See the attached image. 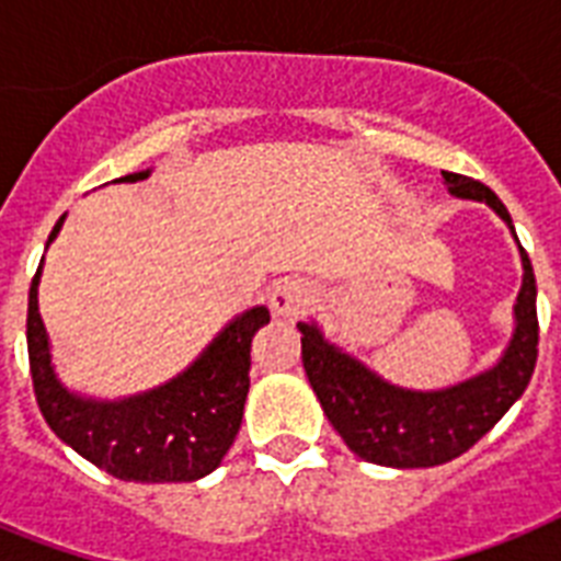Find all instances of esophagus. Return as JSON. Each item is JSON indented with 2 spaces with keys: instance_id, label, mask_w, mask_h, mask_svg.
Returning a JSON list of instances; mask_svg holds the SVG:
<instances>
[{
  "instance_id": "1",
  "label": "esophagus",
  "mask_w": 561,
  "mask_h": 561,
  "mask_svg": "<svg viewBox=\"0 0 561 561\" xmlns=\"http://www.w3.org/2000/svg\"><path fill=\"white\" fill-rule=\"evenodd\" d=\"M311 288L302 279H282L273 285L271 290V311L285 320H297L299 314H306V308L311 306Z\"/></svg>"
}]
</instances>
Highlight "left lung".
<instances>
[{"label":"left lung","instance_id":"8db88e82","mask_svg":"<svg viewBox=\"0 0 561 561\" xmlns=\"http://www.w3.org/2000/svg\"><path fill=\"white\" fill-rule=\"evenodd\" d=\"M454 197L486 203L513 229L497 194L478 180L443 171ZM518 241V236H515ZM522 250L524 282L515 299V332L501 360L486 373L443 390H404L383 381L350 352L323 337L317 323H297L302 332V367L332 427L360 460L390 469H431L460 457L497 425L522 399L539 358L536 276Z\"/></svg>","mask_w":561,"mask_h":561}]
</instances>
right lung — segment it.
<instances>
[{
	"label": "right lung",
	"instance_id": "obj_1",
	"mask_svg": "<svg viewBox=\"0 0 561 561\" xmlns=\"http://www.w3.org/2000/svg\"><path fill=\"white\" fill-rule=\"evenodd\" d=\"M136 171L122 183L145 180ZM66 218V215H64ZM57 220L48 244L64 227ZM39 271L28 290V360L34 396L48 427L83 460L118 480L134 483H192L215 471L236 443L250 390V346L271 323V311L255 306L238 314L178 378L139 396L101 401L66 390L48 352V334L37 306Z\"/></svg>",
	"mask_w": 561,
	"mask_h": 561
}]
</instances>
